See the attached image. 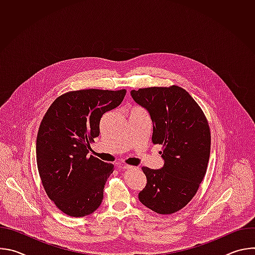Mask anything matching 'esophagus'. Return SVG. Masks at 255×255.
<instances>
[{
    "mask_svg": "<svg viewBox=\"0 0 255 255\" xmlns=\"http://www.w3.org/2000/svg\"><path fill=\"white\" fill-rule=\"evenodd\" d=\"M120 167H121V168H123V169H131V168H133V166L128 165V164H122Z\"/></svg>",
    "mask_w": 255,
    "mask_h": 255,
    "instance_id": "esophagus-1",
    "label": "esophagus"
}]
</instances>
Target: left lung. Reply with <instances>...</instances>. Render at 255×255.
Instances as JSON below:
<instances>
[{"instance_id": "8db88e82", "label": "left lung", "mask_w": 255, "mask_h": 255, "mask_svg": "<svg viewBox=\"0 0 255 255\" xmlns=\"http://www.w3.org/2000/svg\"><path fill=\"white\" fill-rule=\"evenodd\" d=\"M134 101L146 108L153 123L152 142L162 145L161 169L143 166L146 186L139 201L150 210L173 214L197 194L206 174L211 132L198 103L183 88L150 87L131 91Z\"/></svg>"}]
</instances>
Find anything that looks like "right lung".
<instances>
[{
  "mask_svg": "<svg viewBox=\"0 0 255 255\" xmlns=\"http://www.w3.org/2000/svg\"><path fill=\"white\" fill-rule=\"evenodd\" d=\"M125 95L124 89L70 91L54 100L41 121L36 140L39 176L48 198L67 216H88L103 201L114 165L89 156L90 144L100 135L102 116Z\"/></svg>",
  "mask_w": 255,
  "mask_h": 255,
  "instance_id": "obj_1",
  "label": "right lung"
}]
</instances>
